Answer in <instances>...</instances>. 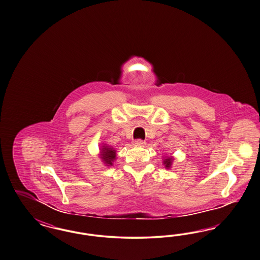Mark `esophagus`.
<instances>
[{
  "label": "esophagus",
  "mask_w": 260,
  "mask_h": 260,
  "mask_svg": "<svg viewBox=\"0 0 260 260\" xmlns=\"http://www.w3.org/2000/svg\"><path fill=\"white\" fill-rule=\"evenodd\" d=\"M134 144L135 146H140V147H142V146H145V145H146V142L138 139V140H135V141L134 142Z\"/></svg>",
  "instance_id": "34e87169"
}]
</instances>
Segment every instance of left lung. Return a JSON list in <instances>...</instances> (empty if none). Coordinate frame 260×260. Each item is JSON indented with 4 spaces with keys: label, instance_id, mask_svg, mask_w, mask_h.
<instances>
[{
    "label": "left lung",
    "instance_id": "left-lung-1",
    "mask_svg": "<svg viewBox=\"0 0 260 260\" xmlns=\"http://www.w3.org/2000/svg\"><path fill=\"white\" fill-rule=\"evenodd\" d=\"M163 164L165 166L166 169H171L172 165H173V160L174 157L173 156H165L163 157Z\"/></svg>",
    "mask_w": 260,
    "mask_h": 260
}]
</instances>
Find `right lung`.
Returning a JSON list of instances; mask_svg holds the SVG:
<instances>
[{
    "label": "right lung",
    "mask_w": 260,
    "mask_h": 260,
    "mask_svg": "<svg viewBox=\"0 0 260 260\" xmlns=\"http://www.w3.org/2000/svg\"><path fill=\"white\" fill-rule=\"evenodd\" d=\"M99 157L101 158L104 165L110 167L113 165V162L116 160V150L108 144L103 143L102 146L99 148Z\"/></svg>",
    "instance_id": "obj_1"
}]
</instances>
